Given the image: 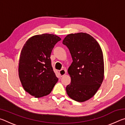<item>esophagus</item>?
I'll return each instance as SVG.
<instances>
[{
  "label": "esophagus",
  "mask_w": 125,
  "mask_h": 125,
  "mask_svg": "<svg viewBox=\"0 0 125 125\" xmlns=\"http://www.w3.org/2000/svg\"><path fill=\"white\" fill-rule=\"evenodd\" d=\"M59 73H60V74L61 75V77H63V75H65V74H66L67 71H66V70H65V69H61V70L59 71Z\"/></svg>",
  "instance_id": "esophagus-1"
}]
</instances>
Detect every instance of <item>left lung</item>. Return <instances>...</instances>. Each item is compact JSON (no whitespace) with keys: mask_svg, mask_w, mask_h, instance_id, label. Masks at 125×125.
I'll return each instance as SVG.
<instances>
[{"mask_svg":"<svg viewBox=\"0 0 125 125\" xmlns=\"http://www.w3.org/2000/svg\"><path fill=\"white\" fill-rule=\"evenodd\" d=\"M63 44L69 50L73 62L68 69L71 83L66 92L71 99L84 102L95 94L104 73L103 51L96 40L86 33L67 35Z\"/></svg>","mask_w":125,"mask_h":125,"instance_id":"obj_1","label":"left lung"}]
</instances>
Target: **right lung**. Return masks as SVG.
<instances>
[{"mask_svg":"<svg viewBox=\"0 0 125 125\" xmlns=\"http://www.w3.org/2000/svg\"><path fill=\"white\" fill-rule=\"evenodd\" d=\"M61 40L53 34L36 35L29 39L22 48L19 75L25 90L35 98L49 94L58 81L50 57Z\"/></svg>","mask_w":125,"mask_h":125,"instance_id":"1","label":"right lung"}]
</instances>
